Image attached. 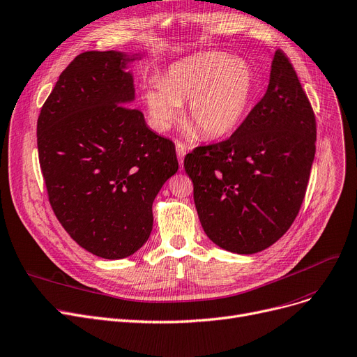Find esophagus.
<instances>
[{
  "instance_id": "esophagus-1",
  "label": "esophagus",
  "mask_w": 357,
  "mask_h": 357,
  "mask_svg": "<svg viewBox=\"0 0 357 357\" xmlns=\"http://www.w3.org/2000/svg\"><path fill=\"white\" fill-rule=\"evenodd\" d=\"M176 154H178V160H179V163L182 165V162H183V158H185V154H187V146H185L183 143H176Z\"/></svg>"
}]
</instances>
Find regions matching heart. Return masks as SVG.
Wrapping results in <instances>:
<instances>
[{
  "instance_id": "b5f03b06",
  "label": "heart",
  "mask_w": 357,
  "mask_h": 357,
  "mask_svg": "<svg viewBox=\"0 0 357 357\" xmlns=\"http://www.w3.org/2000/svg\"><path fill=\"white\" fill-rule=\"evenodd\" d=\"M255 93V75L245 61L223 52H203L176 61L146 90L144 102L158 131H166L187 103L188 134L207 138L234 132L245 119Z\"/></svg>"
}]
</instances>
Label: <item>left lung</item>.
Instances as JSON below:
<instances>
[{
    "instance_id": "8db88e82",
    "label": "left lung",
    "mask_w": 357,
    "mask_h": 357,
    "mask_svg": "<svg viewBox=\"0 0 357 357\" xmlns=\"http://www.w3.org/2000/svg\"><path fill=\"white\" fill-rule=\"evenodd\" d=\"M315 142L312 106L278 50L264 98L238 130L185 156L206 235L223 250L246 255L280 239L303 203Z\"/></svg>"
}]
</instances>
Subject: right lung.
<instances>
[{
    "mask_svg": "<svg viewBox=\"0 0 357 357\" xmlns=\"http://www.w3.org/2000/svg\"><path fill=\"white\" fill-rule=\"evenodd\" d=\"M77 55L43 103L38 151L51 207L67 234L105 259L132 255L153 229L151 206L176 174L175 144L153 132L134 100V61Z\"/></svg>",
    "mask_w": 357,
    "mask_h": 357,
    "instance_id": "add662e5",
    "label": "right lung"
}]
</instances>
